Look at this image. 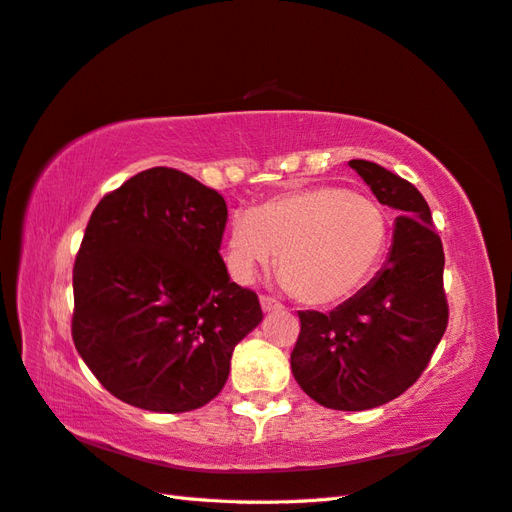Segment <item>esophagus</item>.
<instances>
[{"label":"esophagus","mask_w":512,"mask_h":512,"mask_svg":"<svg viewBox=\"0 0 512 512\" xmlns=\"http://www.w3.org/2000/svg\"><path fill=\"white\" fill-rule=\"evenodd\" d=\"M260 306H263L265 313H278V311L285 309V306L276 302L274 298H269V295H263V298H260Z\"/></svg>","instance_id":"obj_1"}]
</instances>
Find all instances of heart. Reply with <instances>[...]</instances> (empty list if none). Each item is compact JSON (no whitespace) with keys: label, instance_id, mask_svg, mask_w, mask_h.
Wrapping results in <instances>:
<instances>
[{"label":"heart","instance_id":"heart-1","mask_svg":"<svg viewBox=\"0 0 512 512\" xmlns=\"http://www.w3.org/2000/svg\"><path fill=\"white\" fill-rule=\"evenodd\" d=\"M390 225L377 201L339 186L298 188L236 217L225 258L252 282L278 254V278L295 300L328 306L350 298L377 269Z\"/></svg>","mask_w":512,"mask_h":512}]
</instances>
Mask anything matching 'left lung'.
Segmentation results:
<instances>
[{"label":"left lung","instance_id":"obj_1","mask_svg":"<svg viewBox=\"0 0 512 512\" xmlns=\"http://www.w3.org/2000/svg\"><path fill=\"white\" fill-rule=\"evenodd\" d=\"M394 221L385 265L337 309L300 311L291 372L324 407L372 410L401 396L423 374L445 335L449 306L442 289L445 252L423 195L383 166L350 160Z\"/></svg>","mask_w":512,"mask_h":512}]
</instances>
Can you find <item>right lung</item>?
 I'll return each instance as SVG.
<instances>
[{"label": "right lung", "mask_w": 512, "mask_h": 512, "mask_svg": "<svg viewBox=\"0 0 512 512\" xmlns=\"http://www.w3.org/2000/svg\"><path fill=\"white\" fill-rule=\"evenodd\" d=\"M225 223L219 192L175 168L100 199L74 263L72 337L116 399L179 414L223 390L236 344L263 320L219 254Z\"/></svg>", "instance_id": "obj_1"}]
</instances>
